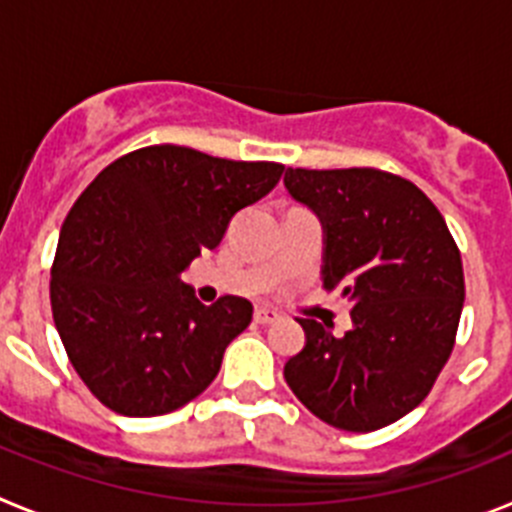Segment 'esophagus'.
Segmentation results:
<instances>
[{"label": "esophagus", "mask_w": 512, "mask_h": 512, "mask_svg": "<svg viewBox=\"0 0 512 512\" xmlns=\"http://www.w3.org/2000/svg\"><path fill=\"white\" fill-rule=\"evenodd\" d=\"M253 320L261 325H271L279 320V312L269 310V307H256V312H253Z\"/></svg>", "instance_id": "1"}]
</instances>
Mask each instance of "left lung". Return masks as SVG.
<instances>
[{
    "label": "left lung",
    "mask_w": 512,
    "mask_h": 512,
    "mask_svg": "<svg viewBox=\"0 0 512 512\" xmlns=\"http://www.w3.org/2000/svg\"><path fill=\"white\" fill-rule=\"evenodd\" d=\"M284 187L323 223V287L354 305L341 338L300 318L284 379L333 428L377 431L418 408L454 351L461 253L438 207L390 171L287 169Z\"/></svg>",
    "instance_id": "obj_1"
}]
</instances>
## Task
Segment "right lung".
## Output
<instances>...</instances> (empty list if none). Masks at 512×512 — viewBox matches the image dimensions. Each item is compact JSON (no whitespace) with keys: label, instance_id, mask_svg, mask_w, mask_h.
<instances>
[{"label":"right lung","instance_id":"1","mask_svg":"<svg viewBox=\"0 0 512 512\" xmlns=\"http://www.w3.org/2000/svg\"><path fill=\"white\" fill-rule=\"evenodd\" d=\"M282 171L161 143L120 156L81 192L58 235L51 307L69 361L104 408L153 418L210 387L253 305L235 295L202 305L179 274Z\"/></svg>","mask_w":512,"mask_h":512}]
</instances>
